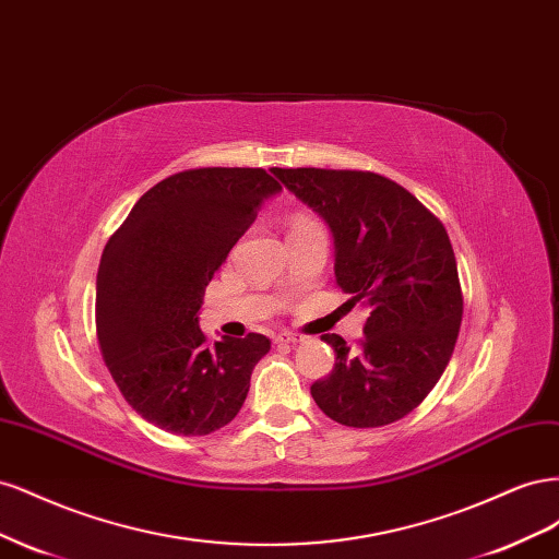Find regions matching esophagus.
<instances>
[{"label":"esophagus","mask_w":559,"mask_h":559,"mask_svg":"<svg viewBox=\"0 0 559 559\" xmlns=\"http://www.w3.org/2000/svg\"><path fill=\"white\" fill-rule=\"evenodd\" d=\"M275 343L277 345H296V343H300V335L289 333V331H282V333L275 335Z\"/></svg>","instance_id":"esophagus-1"}]
</instances>
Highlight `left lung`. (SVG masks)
Listing matches in <instances>:
<instances>
[{"label": "left lung", "mask_w": 559, "mask_h": 559, "mask_svg": "<svg viewBox=\"0 0 559 559\" xmlns=\"http://www.w3.org/2000/svg\"><path fill=\"white\" fill-rule=\"evenodd\" d=\"M273 175L331 228L335 282L368 308L364 341L341 335L331 373L312 399L345 427H384L415 411L441 380L462 326V286L443 224L376 173L273 167Z\"/></svg>", "instance_id": "1"}]
</instances>
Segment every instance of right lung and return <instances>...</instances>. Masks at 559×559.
Masks as SVG:
<instances>
[{
	"label": "right lung",
	"mask_w": 559,
	"mask_h": 559,
	"mask_svg": "<svg viewBox=\"0 0 559 559\" xmlns=\"http://www.w3.org/2000/svg\"><path fill=\"white\" fill-rule=\"evenodd\" d=\"M282 186L261 167H200L148 189L99 259L95 324L123 399L146 421L205 436L240 413L261 333L210 343L198 326L205 286Z\"/></svg>",
	"instance_id": "obj_1"
}]
</instances>
